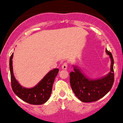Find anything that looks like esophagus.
<instances>
[{
  "label": "esophagus",
  "instance_id": "34e87169",
  "mask_svg": "<svg viewBox=\"0 0 123 123\" xmlns=\"http://www.w3.org/2000/svg\"><path fill=\"white\" fill-rule=\"evenodd\" d=\"M67 68H68V63L66 62L63 63L62 66V69L66 70V69H67Z\"/></svg>",
  "mask_w": 123,
  "mask_h": 123
}]
</instances>
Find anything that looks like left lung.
I'll return each instance as SVG.
<instances>
[{
  "instance_id": "1",
  "label": "left lung",
  "mask_w": 123,
  "mask_h": 123,
  "mask_svg": "<svg viewBox=\"0 0 123 123\" xmlns=\"http://www.w3.org/2000/svg\"><path fill=\"white\" fill-rule=\"evenodd\" d=\"M106 53L111 61V71L106 75L92 79L82 73L79 66L73 65V71L69 73L70 83L73 92L83 102H91L104 97L112 87L114 82V60L111 52Z\"/></svg>"
}]
</instances>
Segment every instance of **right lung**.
<instances>
[{"mask_svg": "<svg viewBox=\"0 0 123 123\" xmlns=\"http://www.w3.org/2000/svg\"><path fill=\"white\" fill-rule=\"evenodd\" d=\"M13 53L10 58L11 83L12 91L21 99L32 105H42L50 98L53 83L58 74L59 69H54L49 72L39 83L32 88H25L18 83L14 77L12 69Z\"/></svg>", "mask_w": 123, "mask_h": 123, "instance_id": "1", "label": "right lung"}]
</instances>
